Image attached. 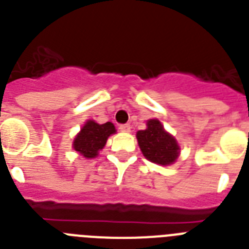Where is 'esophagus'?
<instances>
[{
	"label": "esophagus",
	"instance_id": "obj_1",
	"mask_svg": "<svg viewBox=\"0 0 249 249\" xmlns=\"http://www.w3.org/2000/svg\"><path fill=\"white\" fill-rule=\"evenodd\" d=\"M119 129H120V131H123V133H129V131L131 130V126L130 124H122L119 126Z\"/></svg>",
	"mask_w": 249,
	"mask_h": 249
}]
</instances>
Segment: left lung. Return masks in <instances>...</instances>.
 Here are the masks:
<instances>
[{
  "instance_id": "8db88e82",
  "label": "left lung",
  "mask_w": 249,
  "mask_h": 249,
  "mask_svg": "<svg viewBox=\"0 0 249 249\" xmlns=\"http://www.w3.org/2000/svg\"><path fill=\"white\" fill-rule=\"evenodd\" d=\"M137 139L142 155L159 165H170L180 153L176 138L165 131L158 119L148 120L145 130L137 133Z\"/></svg>"
}]
</instances>
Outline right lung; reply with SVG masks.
I'll list each match as a JSON object with an SVG mask.
<instances>
[{"instance_id":"obj_1","label":"right lung","mask_w":249,"mask_h":249,"mask_svg":"<svg viewBox=\"0 0 249 249\" xmlns=\"http://www.w3.org/2000/svg\"><path fill=\"white\" fill-rule=\"evenodd\" d=\"M115 133V126L112 123L98 124L94 120H88L73 139L72 148L86 159L96 158L99 150L107 144V138Z\"/></svg>"}]
</instances>
